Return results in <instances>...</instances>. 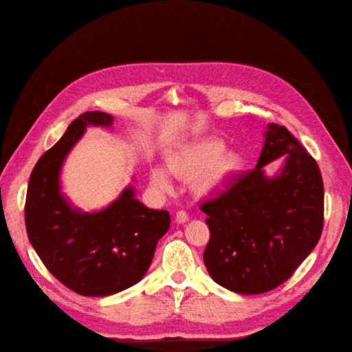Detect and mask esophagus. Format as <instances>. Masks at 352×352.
Masks as SVG:
<instances>
[{
	"instance_id": "obj_1",
	"label": "esophagus",
	"mask_w": 352,
	"mask_h": 352,
	"mask_svg": "<svg viewBox=\"0 0 352 352\" xmlns=\"http://www.w3.org/2000/svg\"><path fill=\"white\" fill-rule=\"evenodd\" d=\"M188 221H189L188 212H184V210H178L177 212V214H175V222L177 223H184V222H188Z\"/></svg>"
}]
</instances>
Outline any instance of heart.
Segmentation results:
<instances>
[{
    "label": "heart",
    "mask_w": 352,
    "mask_h": 352,
    "mask_svg": "<svg viewBox=\"0 0 352 352\" xmlns=\"http://www.w3.org/2000/svg\"><path fill=\"white\" fill-rule=\"evenodd\" d=\"M223 140L210 138L188 142L177 146L166 157V168L171 175L184 182L193 180V188L201 195H212L221 190L237 170L242 160L236 153H223ZM166 169L155 166L151 169V183L159 190H169L170 176Z\"/></svg>",
    "instance_id": "heart-1"
}]
</instances>
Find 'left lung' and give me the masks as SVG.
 Returning a JSON list of instances; mask_svg holds the SVG:
<instances>
[{
    "mask_svg": "<svg viewBox=\"0 0 352 352\" xmlns=\"http://www.w3.org/2000/svg\"><path fill=\"white\" fill-rule=\"evenodd\" d=\"M257 166L199 206L210 239L204 263L212 278L237 294L281 286L315 248L324 228V182L316 160L286 126L269 124ZM285 155L280 174L263 166Z\"/></svg>",
    "mask_w": 352,
    "mask_h": 352,
    "instance_id": "obj_1",
    "label": "left lung"
}]
</instances>
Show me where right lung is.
<instances>
[{"mask_svg": "<svg viewBox=\"0 0 352 352\" xmlns=\"http://www.w3.org/2000/svg\"><path fill=\"white\" fill-rule=\"evenodd\" d=\"M89 124L109 126L113 118L86 111L41 155L28 180L25 228L42 263L63 286L85 296H107L145 275L170 216L166 210H149L134 198L131 188L102 212L72 210L60 195L58 170Z\"/></svg>", "mask_w": 352, "mask_h": 352, "instance_id": "add662e5", "label": "right lung"}]
</instances>
